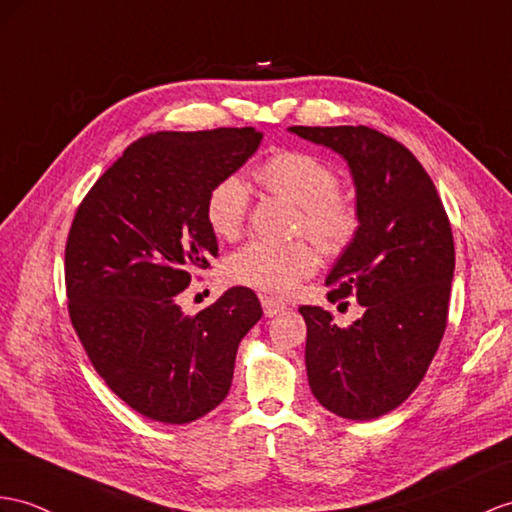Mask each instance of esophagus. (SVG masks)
Instances as JSON below:
<instances>
[{
  "mask_svg": "<svg viewBox=\"0 0 512 512\" xmlns=\"http://www.w3.org/2000/svg\"><path fill=\"white\" fill-rule=\"evenodd\" d=\"M260 302H263V310H265L267 317H276V315H280L286 310V304L282 302V299H276V297L265 295L263 299H260Z\"/></svg>",
  "mask_w": 512,
  "mask_h": 512,
  "instance_id": "esophagus-1",
  "label": "esophagus"
}]
</instances>
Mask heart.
Instances as JSON below:
<instances>
[{"label": "heart", "mask_w": 512, "mask_h": 512, "mask_svg": "<svg viewBox=\"0 0 512 512\" xmlns=\"http://www.w3.org/2000/svg\"><path fill=\"white\" fill-rule=\"evenodd\" d=\"M267 193L289 199L299 208L297 232L308 234L326 254H341L358 232V213L350 199L336 193V171L306 152H280L254 171ZM249 191L241 178L228 176L208 191L204 215L217 239L234 241L241 234ZM317 252L306 241H252L228 258V278L256 291L286 295L313 276Z\"/></svg>", "instance_id": "1"}]
</instances>
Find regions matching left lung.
<instances>
[{"label": "left lung", "mask_w": 512, "mask_h": 512, "mask_svg": "<svg viewBox=\"0 0 512 512\" xmlns=\"http://www.w3.org/2000/svg\"><path fill=\"white\" fill-rule=\"evenodd\" d=\"M289 132L343 156L358 213L326 286L330 302L352 295L365 313L339 328L328 310L299 308L310 391L343 419H376L408 400L439 350L454 278L450 219L426 169L391 136L367 126Z\"/></svg>", "instance_id": "left-lung-1"}]
</instances>
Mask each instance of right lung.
Here are the masks:
<instances>
[{"label":"right lung","instance_id":"right-lung-1","mask_svg":"<svg viewBox=\"0 0 512 512\" xmlns=\"http://www.w3.org/2000/svg\"><path fill=\"white\" fill-rule=\"evenodd\" d=\"M254 128L156 132L132 143L73 217L65 247L69 317L104 382L136 413L191 423L230 391L236 350L263 317L232 286L184 315L180 293L217 258L204 204L258 149Z\"/></svg>","mask_w":512,"mask_h":512}]
</instances>
